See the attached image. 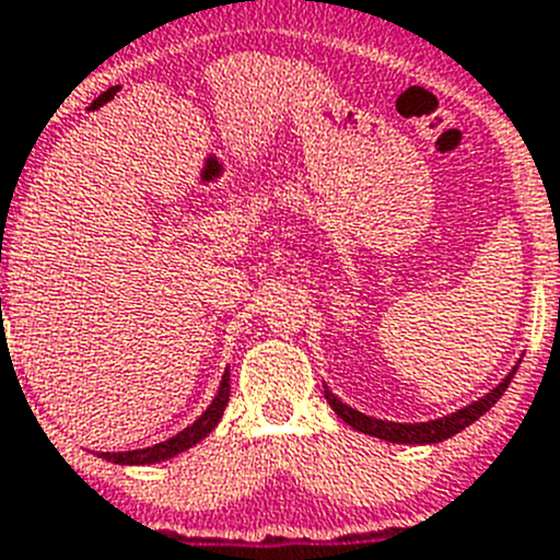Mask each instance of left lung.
I'll return each mask as SVG.
<instances>
[{
    "label": "left lung",
    "mask_w": 560,
    "mask_h": 560,
    "mask_svg": "<svg viewBox=\"0 0 560 560\" xmlns=\"http://www.w3.org/2000/svg\"><path fill=\"white\" fill-rule=\"evenodd\" d=\"M516 370H518V361H516V368L504 375V378L499 381L491 393H485L482 398H477L474 404H468V407L457 409V412L443 415V418H434V420H423V423H395V420L370 418V415L359 412V409L348 407V404H345L341 398H336L328 387H325V400H328L330 409H334V412L339 415L345 423H348V427H353L355 432L370 434V438H378V440H387V443L432 446V443H443V440L454 438V434L463 432L465 427H471L474 420L482 418V415L488 412V409H491L499 398H502V393L508 389V384H511V378Z\"/></svg>",
    "instance_id": "left-lung-1"
}]
</instances>
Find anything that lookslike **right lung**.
<instances>
[{"instance_id":"1","label":"right lung","mask_w":560,"mask_h":560,"mask_svg":"<svg viewBox=\"0 0 560 560\" xmlns=\"http://www.w3.org/2000/svg\"><path fill=\"white\" fill-rule=\"evenodd\" d=\"M226 404H230V368H226L224 375H221L219 395L212 398L210 407H207L199 418L192 420L190 427L182 429L179 434L162 440V443H156V446L133 448V452H103L101 457L117 465H151V463H162V459L176 457V454L187 452V448H192L196 443H201L212 429L219 427L221 418H224Z\"/></svg>"}]
</instances>
